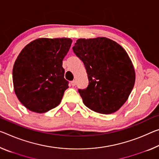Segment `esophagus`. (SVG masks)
<instances>
[{
  "mask_svg": "<svg viewBox=\"0 0 159 159\" xmlns=\"http://www.w3.org/2000/svg\"><path fill=\"white\" fill-rule=\"evenodd\" d=\"M70 84H71L72 86H75V84H76V82H75V80H72V81L70 82Z\"/></svg>",
  "mask_w": 159,
  "mask_h": 159,
  "instance_id": "1",
  "label": "esophagus"
}]
</instances>
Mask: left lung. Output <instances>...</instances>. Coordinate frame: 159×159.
I'll use <instances>...</instances> for the list:
<instances>
[{
    "instance_id": "left-lung-1",
    "label": "left lung",
    "mask_w": 159,
    "mask_h": 159,
    "mask_svg": "<svg viewBox=\"0 0 159 159\" xmlns=\"http://www.w3.org/2000/svg\"><path fill=\"white\" fill-rule=\"evenodd\" d=\"M84 62L89 84L79 89L85 106L93 111L111 114L129 98L135 83V71L127 52L106 37L79 39L73 47Z\"/></svg>"
}]
</instances>
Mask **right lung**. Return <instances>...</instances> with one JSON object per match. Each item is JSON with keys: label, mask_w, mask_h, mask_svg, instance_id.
Wrapping results in <instances>:
<instances>
[{"label": "right lung", "mask_w": 159, "mask_h": 159, "mask_svg": "<svg viewBox=\"0 0 159 159\" xmlns=\"http://www.w3.org/2000/svg\"><path fill=\"white\" fill-rule=\"evenodd\" d=\"M72 43L69 38H39L26 45L12 69L14 90L30 111L44 113L61 102L69 88L62 61Z\"/></svg>", "instance_id": "1"}]
</instances>
